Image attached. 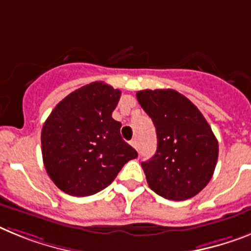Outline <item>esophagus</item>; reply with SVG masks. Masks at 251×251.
I'll return each mask as SVG.
<instances>
[{
	"mask_svg": "<svg viewBox=\"0 0 251 251\" xmlns=\"http://www.w3.org/2000/svg\"><path fill=\"white\" fill-rule=\"evenodd\" d=\"M130 145H132V146H133L136 150H138V145H137V140H136V138H133V140L130 141Z\"/></svg>",
	"mask_w": 251,
	"mask_h": 251,
	"instance_id": "1",
	"label": "esophagus"
}]
</instances>
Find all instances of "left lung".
<instances>
[{
  "mask_svg": "<svg viewBox=\"0 0 251 251\" xmlns=\"http://www.w3.org/2000/svg\"><path fill=\"white\" fill-rule=\"evenodd\" d=\"M137 100L157 134L156 153L142 162L150 188L171 201L197 196L211 180L218 158V142L209 124L175 90H142Z\"/></svg>",
  "mask_w": 251,
  "mask_h": 251,
  "instance_id": "8db88e82",
  "label": "left lung"
}]
</instances>
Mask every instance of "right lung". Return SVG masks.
<instances>
[{
  "instance_id": "1",
  "label": "right lung",
  "mask_w": 251,
  "mask_h": 251,
  "mask_svg": "<svg viewBox=\"0 0 251 251\" xmlns=\"http://www.w3.org/2000/svg\"><path fill=\"white\" fill-rule=\"evenodd\" d=\"M121 90L96 81L57 104L42 129L43 162L49 177L74 197L105 189L137 151L121 136L111 113Z\"/></svg>"
}]
</instances>
